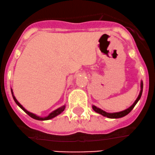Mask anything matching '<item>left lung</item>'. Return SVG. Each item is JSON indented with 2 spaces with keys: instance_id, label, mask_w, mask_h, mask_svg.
I'll return each mask as SVG.
<instances>
[{
  "instance_id": "left-lung-1",
  "label": "left lung",
  "mask_w": 155,
  "mask_h": 155,
  "mask_svg": "<svg viewBox=\"0 0 155 155\" xmlns=\"http://www.w3.org/2000/svg\"><path fill=\"white\" fill-rule=\"evenodd\" d=\"M143 82H141V90H140V95H139L138 98H137V100L135 101L134 103L133 104V105H131V106L129 108H127V110H123V111H121V112H119V113H107L105 112V111H104L103 110L100 109V108H98L97 107L95 106H92V109L94 110L95 111L96 113H99V114H101L102 116H105V117H107V118H111V119H117V118H121V117H123V116H126V115L128 114L130 112V111L133 110V108L134 107L135 105L137 104V103L138 102L139 100H140V98H141V95H142V92H143Z\"/></svg>"
}]
</instances>
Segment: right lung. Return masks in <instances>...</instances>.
Instances as JSON below:
<instances>
[{"instance_id": "right-lung-1", "label": "right lung", "mask_w": 155, "mask_h": 155, "mask_svg": "<svg viewBox=\"0 0 155 155\" xmlns=\"http://www.w3.org/2000/svg\"><path fill=\"white\" fill-rule=\"evenodd\" d=\"M11 91H12V97H13V99H14V101H15V103H16L17 104H18V106L20 107L21 108V109L25 111V112L28 115V116H30V117H32V118H33V119H36V120H48V119H52V118H54V117H55V116H57V115L60 114V113H61L62 112H63V111L64 110V109H65V106H63V107H62L59 108V109L53 111V112H52L51 113H50V115H49V116H48L47 117H45V118L39 117V116H36V115H35V114H33V113H30V112H28V110H25V108H24L23 107H22L21 105V104L19 103V102H18V101H17V100H16V98H15V97L14 96V95H13V92H12V90H11Z\"/></svg>"}]
</instances>
